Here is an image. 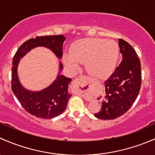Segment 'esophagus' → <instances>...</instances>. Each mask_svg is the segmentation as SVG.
Listing matches in <instances>:
<instances>
[{"label":"esophagus","instance_id":"34e87169","mask_svg":"<svg viewBox=\"0 0 155 155\" xmlns=\"http://www.w3.org/2000/svg\"><path fill=\"white\" fill-rule=\"evenodd\" d=\"M84 79L85 78H84V76H80V77H78L74 80V82H73V84H74V86L76 88L81 89L80 88H82L85 85V80Z\"/></svg>","mask_w":155,"mask_h":155}]
</instances>
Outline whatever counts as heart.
<instances>
[{"mask_svg":"<svg viewBox=\"0 0 155 155\" xmlns=\"http://www.w3.org/2000/svg\"><path fill=\"white\" fill-rule=\"evenodd\" d=\"M118 57L119 47L116 43L101 39H87L73 44L69 55L65 56L63 61L73 71L78 70V63H85L86 70L89 74L103 78L113 69Z\"/></svg>","mask_w":155,"mask_h":155,"instance_id":"b5f03b06","label":"heart"}]
</instances>
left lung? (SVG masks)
<instances>
[{
  "label": "left lung",
  "instance_id": "8db88e82",
  "mask_svg": "<svg viewBox=\"0 0 155 155\" xmlns=\"http://www.w3.org/2000/svg\"><path fill=\"white\" fill-rule=\"evenodd\" d=\"M122 60L104 81L105 95L96 118L111 120L122 116L133 105L141 87V64L134 49L123 39H119Z\"/></svg>",
  "mask_w": 155,
  "mask_h": 155
}]
</instances>
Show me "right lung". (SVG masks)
<instances>
[{
  "mask_svg": "<svg viewBox=\"0 0 155 155\" xmlns=\"http://www.w3.org/2000/svg\"><path fill=\"white\" fill-rule=\"evenodd\" d=\"M66 38L63 35L36 36L24 42L19 47L13 57L12 66V90L18 98L22 107L30 114L43 119H52L60 116L66 110L68 101L71 97L68 92L71 78L60 74L63 64L60 63L57 78L47 88L34 92L25 89L19 81L18 66L20 59L25 57L31 49L45 47L57 57H63V45Z\"/></svg>",
  "mask_w": 155,
  "mask_h": 155,
  "instance_id": "obj_1",
  "label": "right lung"
}]
</instances>
